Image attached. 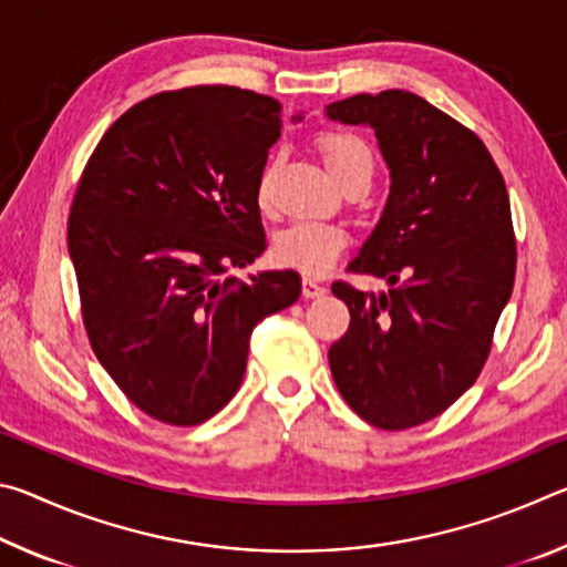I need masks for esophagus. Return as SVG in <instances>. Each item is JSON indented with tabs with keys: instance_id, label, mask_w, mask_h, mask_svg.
Returning <instances> with one entry per match:
<instances>
[{
	"instance_id": "obj_1",
	"label": "esophagus",
	"mask_w": 567,
	"mask_h": 567,
	"mask_svg": "<svg viewBox=\"0 0 567 567\" xmlns=\"http://www.w3.org/2000/svg\"><path fill=\"white\" fill-rule=\"evenodd\" d=\"M324 292H328V290H324V285H320L318 280H315V277H305V280H302V295L305 297H322Z\"/></svg>"
}]
</instances>
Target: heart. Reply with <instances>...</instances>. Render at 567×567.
<instances>
[{"instance_id":"heart-1","label":"heart","mask_w":567,"mask_h":567,"mask_svg":"<svg viewBox=\"0 0 567 567\" xmlns=\"http://www.w3.org/2000/svg\"><path fill=\"white\" fill-rule=\"evenodd\" d=\"M320 155L324 165L332 172V177L340 182L344 189L368 187L372 175H375V155L368 142L360 134L344 132V130H328L318 137ZM272 177H275V162H267L262 167L260 177H257V205L262 209L270 207L272 195ZM348 245V235L342 227L334 225H318V223H295L280 235L275 237V257L287 267L320 275L330 270V265L338 260L340 252Z\"/></svg>"}]
</instances>
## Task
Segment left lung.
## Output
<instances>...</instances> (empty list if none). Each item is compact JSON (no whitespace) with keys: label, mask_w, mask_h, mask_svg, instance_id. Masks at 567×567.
<instances>
[{"label":"left lung","mask_w":567,"mask_h":567,"mask_svg":"<svg viewBox=\"0 0 567 567\" xmlns=\"http://www.w3.org/2000/svg\"><path fill=\"white\" fill-rule=\"evenodd\" d=\"M328 117L370 124L392 177L375 233L348 265L392 287L332 282L350 328L330 370L362 420L408 430L453 405L491 358L515 285L511 197L483 140L417 94H354Z\"/></svg>","instance_id":"obj_1"}]
</instances>
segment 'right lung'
<instances>
[{"instance_id": "right-lung-1", "label": "right lung", "mask_w": 567, "mask_h": 567, "mask_svg": "<svg viewBox=\"0 0 567 567\" xmlns=\"http://www.w3.org/2000/svg\"><path fill=\"white\" fill-rule=\"evenodd\" d=\"M280 127L267 94L167 90L124 112L82 169L66 245L84 330L127 400L165 425L223 410L255 324L300 297L295 270L225 277L267 249L255 187Z\"/></svg>"}]
</instances>
